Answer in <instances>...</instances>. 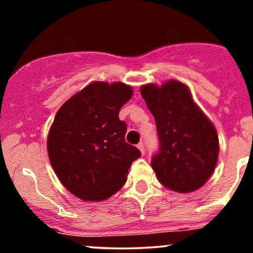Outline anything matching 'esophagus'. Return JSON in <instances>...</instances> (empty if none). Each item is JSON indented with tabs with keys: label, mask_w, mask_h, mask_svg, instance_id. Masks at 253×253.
I'll return each instance as SVG.
<instances>
[{
	"label": "esophagus",
	"mask_w": 253,
	"mask_h": 253,
	"mask_svg": "<svg viewBox=\"0 0 253 253\" xmlns=\"http://www.w3.org/2000/svg\"><path fill=\"white\" fill-rule=\"evenodd\" d=\"M138 149L140 150V152L144 155V153H145V144L143 143V141H140V143L138 144Z\"/></svg>",
	"instance_id": "obj_1"
}]
</instances>
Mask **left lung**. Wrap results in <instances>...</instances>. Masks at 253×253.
I'll list each match as a JSON object with an SVG mask.
<instances>
[{
    "label": "left lung",
    "instance_id": "left-lung-1",
    "mask_svg": "<svg viewBox=\"0 0 253 253\" xmlns=\"http://www.w3.org/2000/svg\"><path fill=\"white\" fill-rule=\"evenodd\" d=\"M140 92L157 127L159 149L151 158V167L158 181L178 193L201 188L215 169L219 156L213 124L181 82L170 81L161 88L149 84Z\"/></svg>",
    "mask_w": 253,
    "mask_h": 253
}]
</instances>
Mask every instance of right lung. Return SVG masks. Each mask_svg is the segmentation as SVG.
<instances>
[{"label":"right lung","mask_w":253,"mask_h":253,"mask_svg":"<svg viewBox=\"0 0 253 253\" xmlns=\"http://www.w3.org/2000/svg\"><path fill=\"white\" fill-rule=\"evenodd\" d=\"M133 91L124 83L95 82L60 107L47 139L48 157L59 181L85 201L108 199L125 184L141 156L126 143L119 112Z\"/></svg>","instance_id":"1"}]
</instances>
